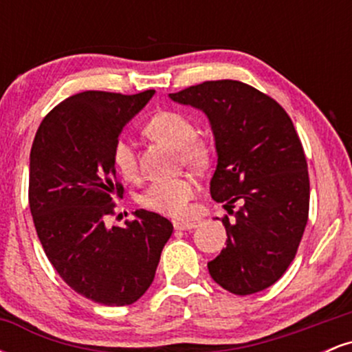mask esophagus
Returning <instances> with one entry per match:
<instances>
[{
  "instance_id": "obj_1",
  "label": "esophagus",
  "mask_w": 352,
  "mask_h": 352,
  "mask_svg": "<svg viewBox=\"0 0 352 352\" xmlns=\"http://www.w3.org/2000/svg\"><path fill=\"white\" fill-rule=\"evenodd\" d=\"M173 228L180 230V232H187V230L197 228V221H173Z\"/></svg>"
}]
</instances>
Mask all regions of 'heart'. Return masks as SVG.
<instances>
[{"label": "heart", "instance_id": "obj_1", "mask_svg": "<svg viewBox=\"0 0 352 352\" xmlns=\"http://www.w3.org/2000/svg\"><path fill=\"white\" fill-rule=\"evenodd\" d=\"M145 134L162 140L179 152L182 162L190 167H204L208 162V148L204 140L195 137V125L187 116L175 111L159 112L145 124ZM112 164L124 180H137L139 167L132 145L125 139H117L112 147ZM195 180L187 175L152 182L139 195V204L153 213L165 217H184L190 200L195 195Z\"/></svg>", "mask_w": 352, "mask_h": 352}]
</instances>
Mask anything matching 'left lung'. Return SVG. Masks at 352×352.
<instances>
[{"label":"left lung","instance_id":"left-lung-1","mask_svg":"<svg viewBox=\"0 0 352 352\" xmlns=\"http://www.w3.org/2000/svg\"><path fill=\"white\" fill-rule=\"evenodd\" d=\"M168 98L207 116L217 151L210 195L227 210L241 205L235 220H221L228 240L210 276L240 296L266 289L288 270L308 223V164L292 119L240 80H207Z\"/></svg>","mask_w":352,"mask_h":352}]
</instances>
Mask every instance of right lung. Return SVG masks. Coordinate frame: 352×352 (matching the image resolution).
<instances>
[{
    "label": "right lung",
    "mask_w": 352,
    "mask_h": 352,
    "mask_svg": "<svg viewBox=\"0 0 352 352\" xmlns=\"http://www.w3.org/2000/svg\"><path fill=\"white\" fill-rule=\"evenodd\" d=\"M155 91H86L43 119L30 155V208L47 260L76 293L106 306L132 305L155 276L173 227L135 210L127 227H107L122 195L112 147Z\"/></svg>",
    "instance_id": "1"
}]
</instances>
